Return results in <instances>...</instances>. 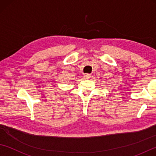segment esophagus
Listing matches in <instances>:
<instances>
[{
	"instance_id": "1",
	"label": "esophagus",
	"mask_w": 156,
	"mask_h": 156,
	"mask_svg": "<svg viewBox=\"0 0 156 156\" xmlns=\"http://www.w3.org/2000/svg\"><path fill=\"white\" fill-rule=\"evenodd\" d=\"M90 77H91V76H90V74H86L84 75V78L85 79H89Z\"/></svg>"
}]
</instances>
